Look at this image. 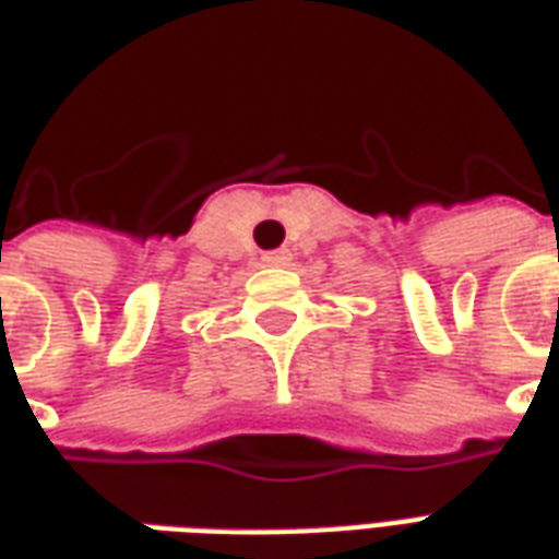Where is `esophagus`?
<instances>
[{
    "label": "esophagus",
    "instance_id": "34e87169",
    "mask_svg": "<svg viewBox=\"0 0 559 559\" xmlns=\"http://www.w3.org/2000/svg\"><path fill=\"white\" fill-rule=\"evenodd\" d=\"M260 260H263L266 266H287V263H290V254H287L284 248H278V251H266Z\"/></svg>",
    "mask_w": 559,
    "mask_h": 559
}]
</instances>
